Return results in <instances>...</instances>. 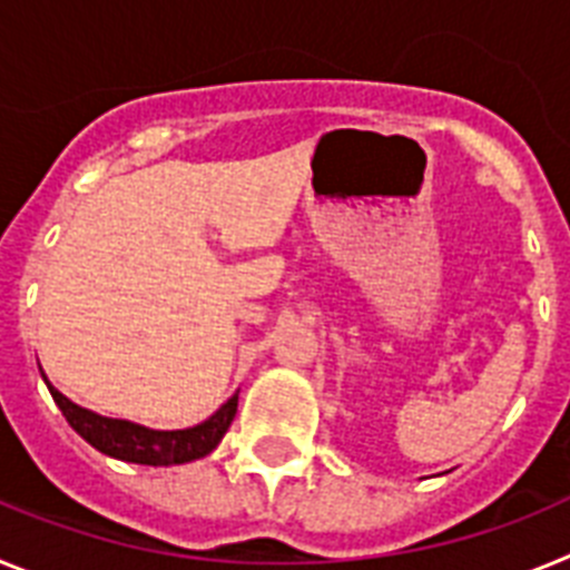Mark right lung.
Segmentation results:
<instances>
[{
    "label": "right lung",
    "instance_id": "1",
    "mask_svg": "<svg viewBox=\"0 0 570 570\" xmlns=\"http://www.w3.org/2000/svg\"><path fill=\"white\" fill-rule=\"evenodd\" d=\"M48 391L65 414V420H68V425L85 442H90L102 454L136 462V465H183V462L210 454L223 442L225 431H228L236 416V405H239V396L234 394L203 425L185 428V431H150V428L134 425V422L90 414L85 407L73 405L68 396L59 394L53 385H48Z\"/></svg>",
    "mask_w": 570,
    "mask_h": 570
}]
</instances>
